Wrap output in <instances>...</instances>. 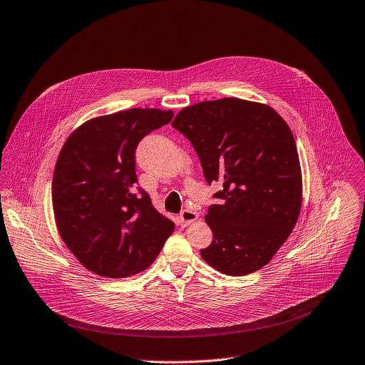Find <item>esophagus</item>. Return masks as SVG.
I'll return each mask as SVG.
<instances>
[{
	"mask_svg": "<svg viewBox=\"0 0 365 365\" xmlns=\"http://www.w3.org/2000/svg\"><path fill=\"white\" fill-rule=\"evenodd\" d=\"M197 219H199V215L195 212H192L190 209L182 210L181 215H180V225L181 227H188L190 223H192L194 220H197Z\"/></svg>",
	"mask_w": 365,
	"mask_h": 365,
	"instance_id": "esophagus-1",
	"label": "esophagus"
}]
</instances>
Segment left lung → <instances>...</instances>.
I'll list each match as a JSON object with an SVG mask.
<instances>
[{
  "mask_svg": "<svg viewBox=\"0 0 365 365\" xmlns=\"http://www.w3.org/2000/svg\"><path fill=\"white\" fill-rule=\"evenodd\" d=\"M197 153L207 184L219 182L206 222L213 241L203 260L223 274L266 266L291 235L302 178L291 128L269 105L238 98L182 108L173 121Z\"/></svg>",
  "mask_w": 365,
  "mask_h": 365,
  "instance_id": "8db88e82",
  "label": "left lung"
}]
</instances>
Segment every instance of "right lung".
I'll use <instances>...</instances> for the list:
<instances>
[{
  "instance_id": "1",
  "label": "right lung",
  "mask_w": 365,
  "mask_h": 365,
  "mask_svg": "<svg viewBox=\"0 0 365 365\" xmlns=\"http://www.w3.org/2000/svg\"><path fill=\"white\" fill-rule=\"evenodd\" d=\"M173 117V110L133 108L92 118L66 140L52 177L53 216L88 270L133 276L155 262L174 232L148 192L135 191V148Z\"/></svg>"
}]
</instances>
